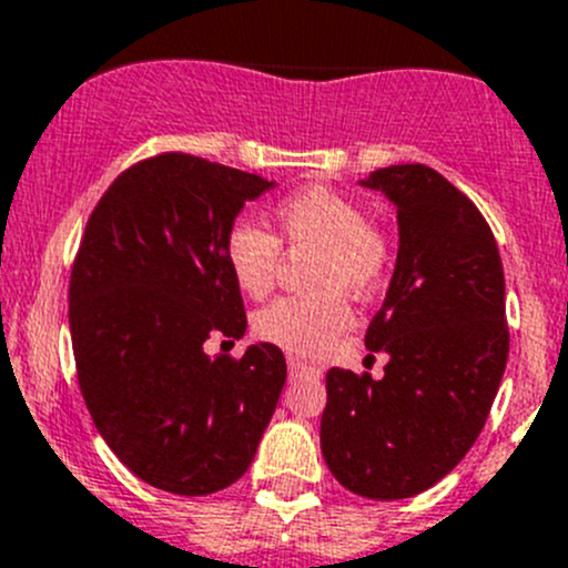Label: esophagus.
Returning <instances> with one entry per match:
<instances>
[{
	"instance_id": "esophagus-1",
	"label": "esophagus",
	"mask_w": 568,
	"mask_h": 568,
	"mask_svg": "<svg viewBox=\"0 0 568 568\" xmlns=\"http://www.w3.org/2000/svg\"><path fill=\"white\" fill-rule=\"evenodd\" d=\"M288 373L300 375V373H316V367H311L308 362H302V358L288 356Z\"/></svg>"
}]
</instances>
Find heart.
Segmentation results:
<instances>
[{"instance_id": "1", "label": "heart", "mask_w": 568, "mask_h": 568, "mask_svg": "<svg viewBox=\"0 0 568 568\" xmlns=\"http://www.w3.org/2000/svg\"><path fill=\"white\" fill-rule=\"evenodd\" d=\"M274 221L280 241L252 221H235L224 237L226 268L243 294L260 300L277 280L280 243L288 252H314V291L274 300L254 316V333L294 356H320L353 325L347 296L367 300L381 288L389 246L356 201L322 184L285 195L274 206Z\"/></svg>"}]
</instances>
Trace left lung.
I'll list each match as a JSON object with an SVG mask.
<instances>
[{"mask_svg":"<svg viewBox=\"0 0 568 568\" xmlns=\"http://www.w3.org/2000/svg\"><path fill=\"white\" fill-rule=\"evenodd\" d=\"M397 212L389 291L364 344L384 378L333 367L322 412L331 474L364 499H409L452 474L479 437L507 367L505 268L474 201L426 164L362 179Z\"/></svg>","mask_w":568,"mask_h":568,"instance_id":"obj_1","label":"left lung"}]
</instances>
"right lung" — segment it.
I'll use <instances>...</instances> for the list:
<instances>
[{"mask_svg": "<svg viewBox=\"0 0 568 568\" xmlns=\"http://www.w3.org/2000/svg\"><path fill=\"white\" fill-rule=\"evenodd\" d=\"M274 182L162 153L134 164L89 215L69 333L83 400L120 463L159 490L206 496L252 465L285 384L283 349L210 356L212 333H246L224 237Z\"/></svg>", "mask_w": 568, "mask_h": 568, "instance_id": "add662e5", "label": "right lung"}]
</instances>
